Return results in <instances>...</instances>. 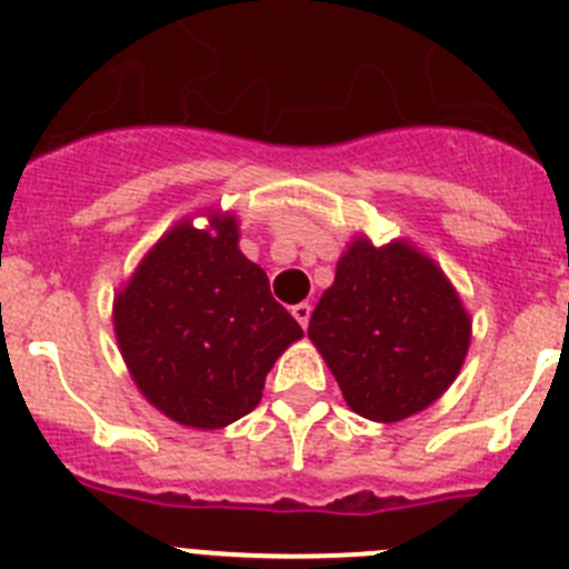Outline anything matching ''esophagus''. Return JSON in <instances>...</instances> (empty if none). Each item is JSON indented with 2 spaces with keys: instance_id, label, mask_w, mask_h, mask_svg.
I'll return each mask as SVG.
<instances>
[{
  "instance_id": "1",
  "label": "esophagus",
  "mask_w": 569,
  "mask_h": 569,
  "mask_svg": "<svg viewBox=\"0 0 569 569\" xmlns=\"http://www.w3.org/2000/svg\"><path fill=\"white\" fill-rule=\"evenodd\" d=\"M291 315H295V320L300 322L302 328H309V320H311V306H309V302H297V306H291Z\"/></svg>"
}]
</instances>
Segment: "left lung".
I'll list each match as a JSON object with an SVG mask.
<instances>
[{
	"label": "left lung",
	"mask_w": 569,
	"mask_h": 569,
	"mask_svg": "<svg viewBox=\"0 0 569 569\" xmlns=\"http://www.w3.org/2000/svg\"><path fill=\"white\" fill-rule=\"evenodd\" d=\"M469 333L449 280L407 243H353L309 322L350 410L385 423L416 416L452 385Z\"/></svg>",
	"instance_id": "1"
}]
</instances>
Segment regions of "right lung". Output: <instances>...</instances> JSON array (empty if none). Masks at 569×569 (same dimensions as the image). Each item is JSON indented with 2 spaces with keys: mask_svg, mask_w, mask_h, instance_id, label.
<instances>
[{
  "mask_svg": "<svg viewBox=\"0 0 569 569\" xmlns=\"http://www.w3.org/2000/svg\"><path fill=\"white\" fill-rule=\"evenodd\" d=\"M212 227L168 232L114 300L117 342L142 396L196 429L252 412L274 359L302 337L238 249L236 219Z\"/></svg>",
  "mask_w": 569,
  "mask_h": 569,
  "instance_id": "right-lung-1",
  "label": "right lung"
}]
</instances>
